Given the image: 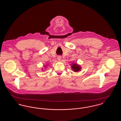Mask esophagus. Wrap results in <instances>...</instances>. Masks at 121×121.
Returning <instances> with one entry per match:
<instances>
[{
	"label": "esophagus",
	"mask_w": 121,
	"mask_h": 121,
	"mask_svg": "<svg viewBox=\"0 0 121 121\" xmlns=\"http://www.w3.org/2000/svg\"><path fill=\"white\" fill-rule=\"evenodd\" d=\"M57 59H58V61H60L61 60V59H62L61 56H58V57H57Z\"/></svg>",
	"instance_id": "obj_1"
}]
</instances>
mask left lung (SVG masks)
Instances as JSON below:
<instances>
[{"label":"left lung","mask_w":121,"mask_h":121,"mask_svg":"<svg viewBox=\"0 0 121 121\" xmlns=\"http://www.w3.org/2000/svg\"><path fill=\"white\" fill-rule=\"evenodd\" d=\"M71 69L74 72H78L81 70V67L80 65L78 63H73L71 65Z\"/></svg>","instance_id":"obj_1"}]
</instances>
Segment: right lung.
<instances>
[{
    "instance_id": "right-lung-1",
    "label": "right lung",
    "mask_w": 121,
    "mask_h": 121,
    "mask_svg": "<svg viewBox=\"0 0 121 121\" xmlns=\"http://www.w3.org/2000/svg\"><path fill=\"white\" fill-rule=\"evenodd\" d=\"M46 66H45V67H46V66H47V65H46ZM42 70H43V69H42Z\"/></svg>"
}]
</instances>
